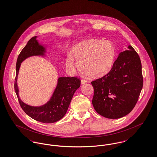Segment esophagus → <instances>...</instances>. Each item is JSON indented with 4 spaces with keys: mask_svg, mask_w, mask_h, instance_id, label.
<instances>
[{
    "mask_svg": "<svg viewBox=\"0 0 157 157\" xmlns=\"http://www.w3.org/2000/svg\"><path fill=\"white\" fill-rule=\"evenodd\" d=\"M81 84H84V83H87V81L85 80V79H82L81 81Z\"/></svg>",
    "mask_w": 157,
    "mask_h": 157,
    "instance_id": "obj_1",
    "label": "esophagus"
}]
</instances>
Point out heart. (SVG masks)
<instances>
[{
  "label": "heart",
  "instance_id": "obj_1",
  "mask_svg": "<svg viewBox=\"0 0 157 157\" xmlns=\"http://www.w3.org/2000/svg\"><path fill=\"white\" fill-rule=\"evenodd\" d=\"M66 59V67L75 71L78 68L83 74L92 78H100L111 70L116 57V48L111 42L90 39L82 41L72 49Z\"/></svg>",
  "mask_w": 157,
  "mask_h": 157
}]
</instances>
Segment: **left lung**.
I'll list each match as a JSON object with an SVG mask.
<instances>
[{"label":"left lung","instance_id":"obj_1","mask_svg":"<svg viewBox=\"0 0 157 157\" xmlns=\"http://www.w3.org/2000/svg\"><path fill=\"white\" fill-rule=\"evenodd\" d=\"M128 48L120 53L108 74L91 82L94 108L107 118L118 119L131 112L142 90L140 58L131 45Z\"/></svg>","mask_w":157,"mask_h":157}]
</instances>
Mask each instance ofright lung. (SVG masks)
Wrapping results in <instances>:
<instances>
[{"label": "right lung", "instance_id": "right-lung-1", "mask_svg": "<svg viewBox=\"0 0 157 157\" xmlns=\"http://www.w3.org/2000/svg\"><path fill=\"white\" fill-rule=\"evenodd\" d=\"M36 36L32 37L19 53L16 65L14 88L21 107L32 119L45 124L53 123L62 119L66 114L75 91L81 85L77 77H60L52 97L46 104L34 107L23 103L19 97L17 79L21 63L26 58L35 55H43L45 48L37 42Z\"/></svg>", "mask_w": 157, "mask_h": 157}]
</instances>
